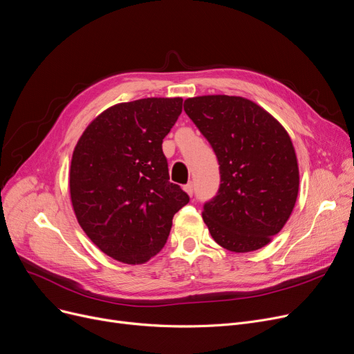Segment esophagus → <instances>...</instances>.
<instances>
[{"instance_id": "esophagus-1", "label": "esophagus", "mask_w": 354, "mask_h": 354, "mask_svg": "<svg viewBox=\"0 0 354 354\" xmlns=\"http://www.w3.org/2000/svg\"><path fill=\"white\" fill-rule=\"evenodd\" d=\"M183 189H185V192H187L189 196H192V195H194V185H192L191 182H189V183H187V185L183 187Z\"/></svg>"}]
</instances>
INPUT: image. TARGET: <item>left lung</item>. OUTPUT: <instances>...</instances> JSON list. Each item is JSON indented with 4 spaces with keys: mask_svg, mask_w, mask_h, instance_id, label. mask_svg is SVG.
<instances>
[{
    "mask_svg": "<svg viewBox=\"0 0 354 354\" xmlns=\"http://www.w3.org/2000/svg\"><path fill=\"white\" fill-rule=\"evenodd\" d=\"M183 110L220 165L218 192L203 211L212 239L236 253L265 248L286 224L298 196L299 171L289 134L243 97L188 98Z\"/></svg>",
    "mask_w": 354,
    "mask_h": 354,
    "instance_id": "obj_1",
    "label": "left lung"
}]
</instances>
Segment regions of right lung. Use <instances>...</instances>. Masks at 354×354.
<instances>
[{
    "label": "right lung",
    "mask_w": 354,
    "mask_h": 354,
    "mask_svg": "<svg viewBox=\"0 0 354 354\" xmlns=\"http://www.w3.org/2000/svg\"><path fill=\"white\" fill-rule=\"evenodd\" d=\"M182 98H143L101 113L82 133L69 174L71 201L85 234L118 262L158 254L174 215L189 203L169 182L162 143L182 113Z\"/></svg>",
    "instance_id": "add662e5"
}]
</instances>
